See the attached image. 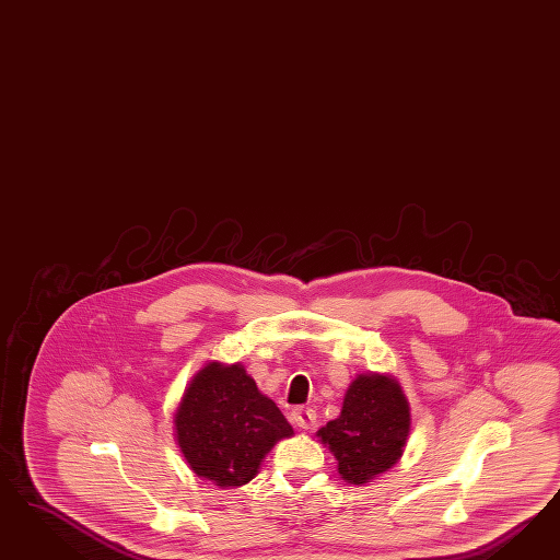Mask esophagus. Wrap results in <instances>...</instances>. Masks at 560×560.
<instances>
[{
    "instance_id": "obj_1",
    "label": "esophagus",
    "mask_w": 560,
    "mask_h": 560,
    "mask_svg": "<svg viewBox=\"0 0 560 560\" xmlns=\"http://www.w3.org/2000/svg\"><path fill=\"white\" fill-rule=\"evenodd\" d=\"M291 423L300 429H312L316 424V410L310 407H295L291 410Z\"/></svg>"
}]
</instances>
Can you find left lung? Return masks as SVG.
<instances>
[{"instance_id": "left-lung-1", "label": "left lung", "mask_w": 560, "mask_h": 560, "mask_svg": "<svg viewBox=\"0 0 560 560\" xmlns=\"http://www.w3.org/2000/svg\"><path fill=\"white\" fill-rule=\"evenodd\" d=\"M410 433V407L392 375L361 373L347 388L340 415L318 429L351 485L372 482L402 458Z\"/></svg>"}]
</instances>
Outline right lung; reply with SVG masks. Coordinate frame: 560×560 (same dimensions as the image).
<instances>
[{
    "label": "right lung",
    "instance_id": "1",
    "mask_svg": "<svg viewBox=\"0 0 560 560\" xmlns=\"http://www.w3.org/2000/svg\"><path fill=\"white\" fill-rule=\"evenodd\" d=\"M176 441L190 470L221 489L250 482L277 441L293 435L281 410L234 363H207L174 415Z\"/></svg>",
    "mask_w": 560,
    "mask_h": 560
}]
</instances>
